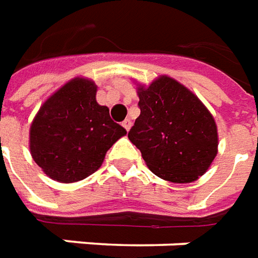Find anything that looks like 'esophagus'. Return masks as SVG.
<instances>
[{
    "label": "esophagus",
    "mask_w": 258,
    "mask_h": 258,
    "mask_svg": "<svg viewBox=\"0 0 258 258\" xmlns=\"http://www.w3.org/2000/svg\"><path fill=\"white\" fill-rule=\"evenodd\" d=\"M122 126L125 127L126 131H129V129L132 127V120L127 118V119H125V120H123V122H122Z\"/></svg>",
    "instance_id": "1"
}]
</instances>
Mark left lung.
I'll return each instance as SVG.
<instances>
[{
  "mask_svg": "<svg viewBox=\"0 0 258 258\" xmlns=\"http://www.w3.org/2000/svg\"><path fill=\"white\" fill-rule=\"evenodd\" d=\"M140 115L127 138L158 178L190 183L207 172L218 153V131L202 100L178 80L161 75L138 83Z\"/></svg>",
  "mask_w": 258,
  "mask_h": 258,
  "instance_id": "8db88e82",
  "label": "left lung"
}]
</instances>
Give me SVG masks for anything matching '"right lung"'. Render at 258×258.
Instances as JSON below:
<instances>
[{"label":"right lung","instance_id":"add662e5","mask_svg":"<svg viewBox=\"0 0 258 258\" xmlns=\"http://www.w3.org/2000/svg\"><path fill=\"white\" fill-rule=\"evenodd\" d=\"M97 86L74 78L52 93L37 111L29 131V149L43 172L61 183L90 176L126 129L111 119L96 100Z\"/></svg>","mask_w":258,"mask_h":258}]
</instances>
